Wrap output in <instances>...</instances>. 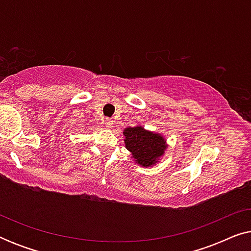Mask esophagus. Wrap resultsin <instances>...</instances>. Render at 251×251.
I'll use <instances>...</instances> for the list:
<instances>
[{
  "mask_svg": "<svg viewBox=\"0 0 251 251\" xmlns=\"http://www.w3.org/2000/svg\"><path fill=\"white\" fill-rule=\"evenodd\" d=\"M105 125H106V126H108V128H111V126H113V125H114V121H113L112 119H106Z\"/></svg>",
  "mask_w": 251,
  "mask_h": 251,
  "instance_id": "esophagus-1",
  "label": "esophagus"
}]
</instances>
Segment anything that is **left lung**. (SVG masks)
<instances>
[{
	"label": "left lung",
	"mask_w": 251,
	"mask_h": 251,
	"mask_svg": "<svg viewBox=\"0 0 251 251\" xmlns=\"http://www.w3.org/2000/svg\"><path fill=\"white\" fill-rule=\"evenodd\" d=\"M126 150L131 153L135 162L142 167H152L159 162L168 149L162 135L144 129L142 126H128L123 130Z\"/></svg>",
	"instance_id": "left-lung-1"
}]
</instances>
